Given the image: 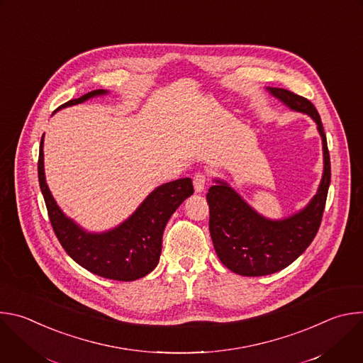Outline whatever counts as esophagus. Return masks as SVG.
<instances>
[{
    "mask_svg": "<svg viewBox=\"0 0 363 363\" xmlns=\"http://www.w3.org/2000/svg\"><path fill=\"white\" fill-rule=\"evenodd\" d=\"M206 185V177L202 172H198L194 175V188L195 192H202Z\"/></svg>",
    "mask_w": 363,
    "mask_h": 363,
    "instance_id": "obj_1",
    "label": "esophagus"
}]
</instances>
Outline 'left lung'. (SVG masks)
I'll return each instance as SVG.
<instances>
[{"label":"left lung","mask_w":363,"mask_h":363,"mask_svg":"<svg viewBox=\"0 0 363 363\" xmlns=\"http://www.w3.org/2000/svg\"><path fill=\"white\" fill-rule=\"evenodd\" d=\"M291 111L312 118L323 143V177L318 194L306 208L284 220H269L251 206L224 181L216 179L206 194L210 205V233L221 263L240 276L257 277L290 266L316 237L330 185V157L322 119L313 103L280 87H267Z\"/></svg>","instance_id":"obj_1"}]
</instances>
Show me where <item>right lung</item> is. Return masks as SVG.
I'll return each mask as SVG.
<instances>
[{
  "label": "right lung",
  "mask_w": 363,
  "mask_h": 363,
  "mask_svg": "<svg viewBox=\"0 0 363 363\" xmlns=\"http://www.w3.org/2000/svg\"><path fill=\"white\" fill-rule=\"evenodd\" d=\"M106 93L101 89L89 91L79 99L69 100L59 109ZM43 138L38 153L40 188L51 227L66 252L83 269L105 279L133 281L149 274L158 266L162 234L168 220L178 206L194 194L191 178H181L152 191L139 208L116 228L100 234L87 233L63 214L45 184Z\"/></svg>",
  "instance_id": "obj_1"
}]
</instances>
